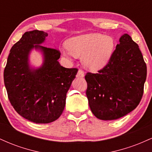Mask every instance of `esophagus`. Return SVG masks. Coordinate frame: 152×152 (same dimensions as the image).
<instances>
[{
  "label": "esophagus",
  "mask_w": 152,
  "mask_h": 152,
  "mask_svg": "<svg viewBox=\"0 0 152 152\" xmlns=\"http://www.w3.org/2000/svg\"><path fill=\"white\" fill-rule=\"evenodd\" d=\"M84 76H85L84 72H83V71H82V70H78L77 74H76V76H77V77L83 78V77H84Z\"/></svg>",
  "instance_id": "esophagus-1"
}]
</instances>
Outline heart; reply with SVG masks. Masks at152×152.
<instances>
[{
	"label": "heart",
	"mask_w": 152,
	"mask_h": 152,
	"mask_svg": "<svg viewBox=\"0 0 152 152\" xmlns=\"http://www.w3.org/2000/svg\"><path fill=\"white\" fill-rule=\"evenodd\" d=\"M69 52L64 55L83 56L82 61L86 69L99 71L109 61L114 48V38L99 33H89L69 38L66 42Z\"/></svg>",
	"instance_id": "obj_1"
}]
</instances>
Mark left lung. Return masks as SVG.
<instances>
[{"mask_svg": "<svg viewBox=\"0 0 152 152\" xmlns=\"http://www.w3.org/2000/svg\"><path fill=\"white\" fill-rule=\"evenodd\" d=\"M146 78V65L139 46L124 34L107 65L98 74L85 76L92 113L105 121L128 114L142 99Z\"/></svg>", "mask_w": 152, "mask_h": 152, "instance_id": "8db88e82", "label": "left lung"}]
</instances>
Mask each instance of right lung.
I'll return each mask as SVG.
<instances>
[{"label": "right lung", "mask_w": 152, "mask_h": 152, "mask_svg": "<svg viewBox=\"0 0 152 152\" xmlns=\"http://www.w3.org/2000/svg\"><path fill=\"white\" fill-rule=\"evenodd\" d=\"M47 36L41 31L26 32L10 49L3 74L11 105L18 114L36 124L50 123L60 117L78 72L77 69L61 66L59 50L42 46ZM34 49L43 55V64L38 68L30 64Z\"/></svg>", "instance_id": "add662e5"}]
</instances>
